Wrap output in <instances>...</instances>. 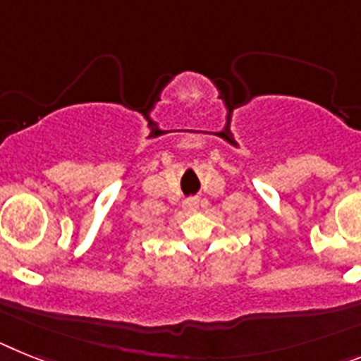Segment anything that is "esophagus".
Here are the masks:
<instances>
[{
	"label": "esophagus",
	"mask_w": 361,
	"mask_h": 361,
	"mask_svg": "<svg viewBox=\"0 0 361 361\" xmlns=\"http://www.w3.org/2000/svg\"><path fill=\"white\" fill-rule=\"evenodd\" d=\"M198 205H200V200L198 198H187L183 202V209L187 212H192V211H196V209H198Z\"/></svg>",
	"instance_id": "1"
}]
</instances>
